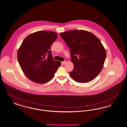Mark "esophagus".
I'll return each mask as SVG.
<instances>
[{"label":"esophagus","mask_w":127,"mask_h":127,"mask_svg":"<svg viewBox=\"0 0 127 127\" xmlns=\"http://www.w3.org/2000/svg\"><path fill=\"white\" fill-rule=\"evenodd\" d=\"M66 62V61H62V62H61V63L62 64H64Z\"/></svg>","instance_id":"obj_1"}]
</instances>
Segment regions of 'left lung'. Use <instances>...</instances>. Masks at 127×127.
Listing matches in <instances>:
<instances>
[{
    "label": "left lung",
    "mask_w": 127,
    "mask_h": 127,
    "mask_svg": "<svg viewBox=\"0 0 127 127\" xmlns=\"http://www.w3.org/2000/svg\"><path fill=\"white\" fill-rule=\"evenodd\" d=\"M69 48L74 69L70 77L79 83H87L95 79L102 69L106 51L100 40L93 34L84 30L61 33Z\"/></svg>",
    "instance_id": "left-lung-1"
}]
</instances>
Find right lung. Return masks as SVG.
I'll list each match as a JSON object with an SVG mask.
<instances>
[{
	"instance_id": "right-lung-1",
	"label": "right lung",
	"mask_w": 127,
	"mask_h": 127,
	"mask_svg": "<svg viewBox=\"0 0 127 127\" xmlns=\"http://www.w3.org/2000/svg\"><path fill=\"white\" fill-rule=\"evenodd\" d=\"M58 37L53 31H38L27 36L18 51V60L28 79L44 83L52 79L61 65L53 60L51 45Z\"/></svg>"
}]
</instances>
